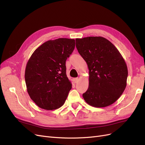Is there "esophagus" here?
Listing matches in <instances>:
<instances>
[{"instance_id": "esophagus-1", "label": "esophagus", "mask_w": 145, "mask_h": 145, "mask_svg": "<svg viewBox=\"0 0 145 145\" xmlns=\"http://www.w3.org/2000/svg\"><path fill=\"white\" fill-rule=\"evenodd\" d=\"M78 81V78H74L73 79V82L74 83H77Z\"/></svg>"}]
</instances>
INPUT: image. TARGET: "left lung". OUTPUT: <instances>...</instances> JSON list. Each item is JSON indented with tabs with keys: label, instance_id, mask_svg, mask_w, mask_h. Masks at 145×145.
I'll return each mask as SVG.
<instances>
[{
	"label": "left lung",
	"instance_id": "1",
	"mask_svg": "<svg viewBox=\"0 0 145 145\" xmlns=\"http://www.w3.org/2000/svg\"><path fill=\"white\" fill-rule=\"evenodd\" d=\"M76 48L89 69V87L83 97L95 108L114 103L126 86L128 68L120 52L106 39H76Z\"/></svg>",
	"mask_w": 145,
	"mask_h": 145
}]
</instances>
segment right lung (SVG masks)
I'll return each mask as SVG.
<instances>
[{
    "mask_svg": "<svg viewBox=\"0 0 145 145\" xmlns=\"http://www.w3.org/2000/svg\"><path fill=\"white\" fill-rule=\"evenodd\" d=\"M75 48V40L59 38L38 47L26 66L25 79L30 98L46 110L64 104L72 84L66 74V60Z\"/></svg>",
    "mask_w": 145,
    "mask_h": 145,
    "instance_id": "obj_1",
    "label": "right lung"
}]
</instances>
